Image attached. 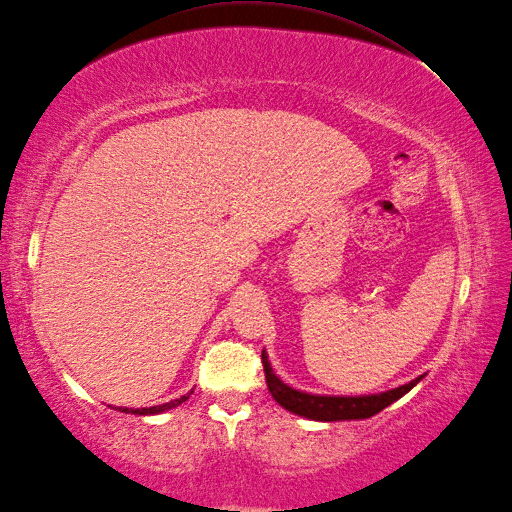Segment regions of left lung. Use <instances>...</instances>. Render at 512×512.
<instances>
[{"instance_id": "1", "label": "left lung", "mask_w": 512, "mask_h": 512, "mask_svg": "<svg viewBox=\"0 0 512 512\" xmlns=\"http://www.w3.org/2000/svg\"><path fill=\"white\" fill-rule=\"evenodd\" d=\"M263 367L267 378V389L273 400L293 415L313 419V421H352V419H369L378 415L380 410L391 406L393 402L406 395L423 376L410 380L408 384L397 386V389L371 395H315L306 391H297L293 386L284 384L276 371H273L269 356L263 350Z\"/></svg>"}]
</instances>
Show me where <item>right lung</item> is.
Here are the masks:
<instances>
[{
  "label": "right lung",
  "mask_w": 512,
  "mask_h": 512,
  "mask_svg": "<svg viewBox=\"0 0 512 512\" xmlns=\"http://www.w3.org/2000/svg\"><path fill=\"white\" fill-rule=\"evenodd\" d=\"M191 393H193V391H191ZM191 393H186V395L178 397V400L167 402V404H160V406H149V408H119V410H121V413H128V415H160V413H165V410L176 408V406H180L182 402L189 400Z\"/></svg>",
  "instance_id": "right-lung-1"
}]
</instances>
